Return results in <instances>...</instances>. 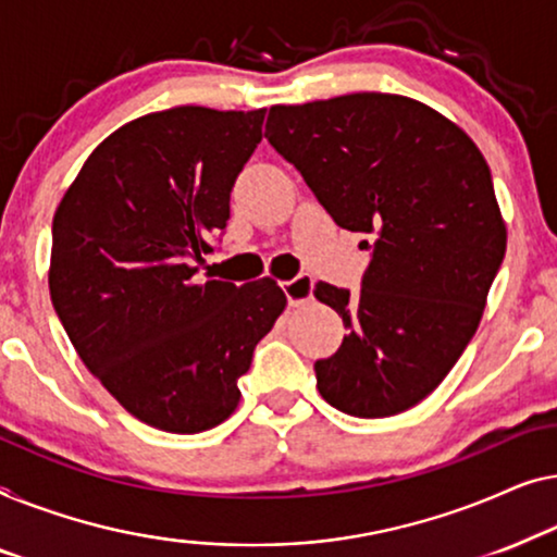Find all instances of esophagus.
<instances>
[{
  "instance_id": "esophagus-1",
  "label": "esophagus",
  "mask_w": 557,
  "mask_h": 557,
  "mask_svg": "<svg viewBox=\"0 0 557 557\" xmlns=\"http://www.w3.org/2000/svg\"><path fill=\"white\" fill-rule=\"evenodd\" d=\"M282 289H285L289 308H302L312 300V277L310 275H297L293 280L282 282Z\"/></svg>"
}]
</instances>
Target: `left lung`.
<instances>
[{"instance_id": "obj_1", "label": "left lung", "mask_w": 557, "mask_h": 557, "mask_svg": "<svg viewBox=\"0 0 557 557\" xmlns=\"http://www.w3.org/2000/svg\"><path fill=\"white\" fill-rule=\"evenodd\" d=\"M264 136L335 224L373 237L358 295L312 289L348 327L315 363L320 396L360 419L411 409L465 354L503 264L487 161L457 123L394 92L272 106Z\"/></svg>"}]
</instances>
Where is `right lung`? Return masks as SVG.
I'll return each mask as SVG.
<instances>
[{
  "label": "right lung",
  "mask_w": 557,
  "mask_h": 557,
  "mask_svg": "<svg viewBox=\"0 0 557 557\" xmlns=\"http://www.w3.org/2000/svg\"><path fill=\"white\" fill-rule=\"evenodd\" d=\"M260 111L178 106L113 131L52 219L50 297L88 371L125 411L171 434L230 419L239 375L287 297L272 277L197 280L230 222Z\"/></svg>",
  "instance_id": "add662e5"
}]
</instances>
